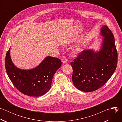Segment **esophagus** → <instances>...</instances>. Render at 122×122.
Masks as SVG:
<instances>
[{"label":"esophagus","instance_id":"1","mask_svg":"<svg viewBox=\"0 0 122 122\" xmlns=\"http://www.w3.org/2000/svg\"><path fill=\"white\" fill-rule=\"evenodd\" d=\"M62 62H63V63L64 64H66L67 63V59L66 58V56H64L63 57L62 59Z\"/></svg>","mask_w":122,"mask_h":122}]
</instances>
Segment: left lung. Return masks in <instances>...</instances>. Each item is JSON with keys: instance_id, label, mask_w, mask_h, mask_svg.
Instances as JSON below:
<instances>
[{"instance_id": "obj_1", "label": "left lung", "mask_w": 122, "mask_h": 122, "mask_svg": "<svg viewBox=\"0 0 122 122\" xmlns=\"http://www.w3.org/2000/svg\"><path fill=\"white\" fill-rule=\"evenodd\" d=\"M101 34L105 38L99 51H83L71 63L73 83L81 91L90 92L100 88L116 68L118 54L113 34L106 25L101 28Z\"/></svg>"}]
</instances>
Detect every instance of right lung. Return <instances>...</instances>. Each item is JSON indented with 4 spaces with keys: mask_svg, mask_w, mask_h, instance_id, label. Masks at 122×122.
Masks as SVG:
<instances>
[{
    "mask_svg": "<svg viewBox=\"0 0 122 122\" xmlns=\"http://www.w3.org/2000/svg\"><path fill=\"white\" fill-rule=\"evenodd\" d=\"M10 48L5 58L7 73L13 85L22 93L31 97L41 96L50 89L53 76L61 66L58 58L46 57L38 66L31 70H22L12 63Z\"/></svg>",
    "mask_w": 122,
    "mask_h": 122,
    "instance_id": "add662e5",
    "label": "right lung"
}]
</instances>
